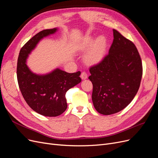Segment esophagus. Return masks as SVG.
<instances>
[{
  "label": "esophagus",
  "instance_id": "obj_1",
  "mask_svg": "<svg viewBox=\"0 0 158 158\" xmlns=\"http://www.w3.org/2000/svg\"><path fill=\"white\" fill-rule=\"evenodd\" d=\"M80 77L82 80H85L88 78V74L86 73H85V72H82V73H81Z\"/></svg>",
  "mask_w": 158,
  "mask_h": 158
}]
</instances>
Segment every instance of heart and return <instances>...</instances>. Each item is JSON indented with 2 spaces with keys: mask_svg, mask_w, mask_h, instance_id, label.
Masks as SVG:
<instances>
[{
  "mask_svg": "<svg viewBox=\"0 0 158 158\" xmlns=\"http://www.w3.org/2000/svg\"><path fill=\"white\" fill-rule=\"evenodd\" d=\"M107 41L106 37L101 35L96 40L92 36H87L80 41L78 48L82 50H87L92 47L84 56V60L89 65L96 64L101 62L106 55Z\"/></svg>",
  "mask_w": 158,
  "mask_h": 158,
  "instance_id": "obj_1",
  "label": "heart"
}]
</instances>
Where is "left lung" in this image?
Returning a JSON list of instances; mask_svg holds the SVG:
<instances>
[{
  "mask_svg": "<svg viewBox=\"0 0 158 158\" xmlns=\"http://www.w3.org/2000/svg\"><path fill=\"white\" fill-rule=\"evenodd\" d=\"M109 53L89 69L93 84L92 102L96 111L109 115L130 103L139 89L142 64L135 45L113 30Z\"/></svg>",
  "mask_w": 158,
  "mask_h": 158,
  "instance_id": "1",
  "label": "left lung"
}]
</instances>
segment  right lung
I'll return each mask as SVG.
<instances>
[{"label": "right lung", "instance_id": "obj_1", "mask_svg": "<svg viewBox=\"0 0 158 158\" xmlns=\"http://www.w3.org/2000/svg\"><path fill=\"white\" fill-rule=\"evenodd\" d=\"M56 31L57 28L44 30L31 37L22 47L17 63L18 82L23 98L33 111L46 117H56L64 113L67 108L66 92L82 81L80 71L68 73L56 69L50 73L39 75L27 66L28 55L40 41Z\"/></svg>", "mask_w": 158, "mask_h": 158}]
</instances>
